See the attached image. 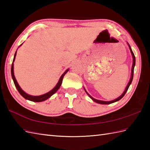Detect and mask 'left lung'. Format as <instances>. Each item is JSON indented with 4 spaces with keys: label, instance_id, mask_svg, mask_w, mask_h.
<instances>
[{
    "label": "left lung",
    "instance_id": "obj_1",
    "mask_svg": "<svg viewBox=\"0 0 150 150\" xmlns=\"http://www.w3.org/2000/svg\"><path fill=\"white\" fill-rule=\"evenodd\" d=\"M128 46H129L130 50V52H131L132 55V57H133V64H132V68L131 79H130V82H128V85H127V88H126V89H125V91L123 92V93L122 94V95H121L120 97H118V98H116V100H112V101H109V102H105V101L98 100H96V99H95L94 98H93V97H92L91 95H89V94L88 93V92H87V91H86V89H84L85 91H86V92L87 93V94H88V95H89V96L94 101V102H96V103H100V104H110V103H114V102H117V101H119L120 100H121V99L123 97L125 96V94H126L127 91H128V88H129V86H130V85L131 84V83H132V80H133L134 69V67H135V55H134V53H133V52H132V48H131V47H130L129 44H128Z\"/></svg>",
    "mask_w": 150,
    "mask_h": 150
}]
</instances>
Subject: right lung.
Returning a JSON list of instances; mask_svg holds the SVG:
<instances>
[{
	"mask_svg": "<svg viewBox=\"0 0 150 150\" xmlns=\"http://www.w3.org/2000/svg\"><path fill=\"white\" fill-rule=\"evenodd\" d=\"M16 55V52H15V56H14L13 61H15ZM68 69H67V71H66L64 73V74L61 75L60 79H59V81L58 83H57V85L55 86V88L52 90H51L50 91H49L48 93H47L46 94H44V95H40V96H31V95H28V94H27V93H25V92H24L23 90L21 89L20 87L19 86L18 83V82H17L16 80V79L15 77V75H14L13 63H12V65H11V76H12V78H13V80L14 83H15V85L16 86L17 90H18V91L19 92V93L20 94V95L23 97L24 98H25L27 100H30V101H33V102H43V101H45V100H47L48 98H50V97L52 95H53L59 89V88H60V86H61V83H62V79H63V77H64V76L68 72Z\"/></svg>",
	"mask_w": 150,
	"mask_h": 150,
	"instance_id": "1",
	"label": "right lung"
}]
</instances>
